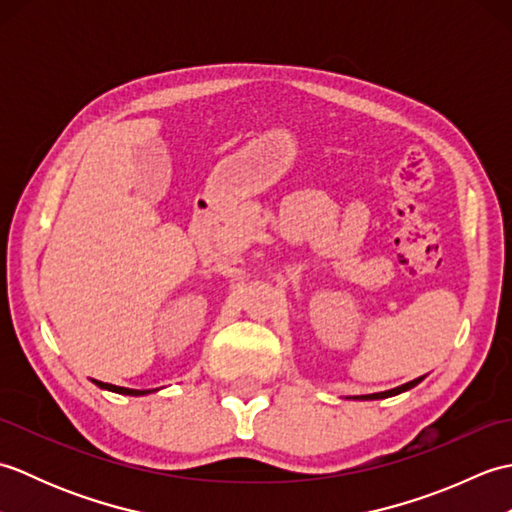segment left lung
Listing matches in <instances>:
<instances>
[{
	"instance_id": "8db88e82",
	"label": "left lung",
	"mask_w": 512,
	"mask_h": 512,
	"mask_svg": "<svg viewBox=\"0 0 512 512\" xmlns=\"http://www.w3.org/2000/svg\"><path fill=\"white\" fill-rule=\"evenodd\" d=\"M422 380H424V376H420V378H413V380H409V383L400 385V387H394V389H389V391H378V394H367V396H354V400H380V398L398 396V394H402V391H409V389H413V387H416L418 383H422Z\"/></svg>"
}]
</instances>
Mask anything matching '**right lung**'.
Segmentation results:
<instances>
[{
	"mask_svg": "<svg viewBox=\"0 0 512 512\" xmlns=\"http://www.w3.org/2000/svg\"><path fill=\"white\" fill-rule=\"evenodd\" d=\"M96 387L107 389V391H114V394H123V396H147L151 391H158V389H127V387H116L110 383H101V380H92Z\"/></svg>",
	"mask_w": 512,
	"mask_h": 512,
	"instance_id": "right-lung-1",
	"label": "right lung"
}]
</instances>
